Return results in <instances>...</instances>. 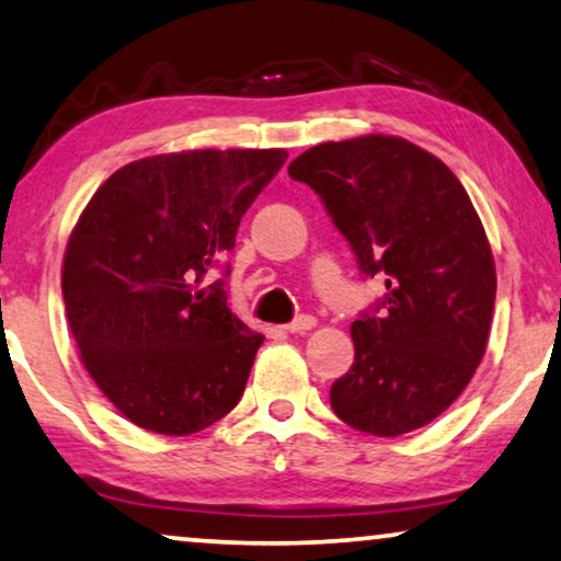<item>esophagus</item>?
<instances>
[{
	"label": "esophagus",
	"mask_w": 561,
	"mask_h": 561,
	"mask_svg": "<svg viewBox=\"0 0 561 561\" xmlns=\"http://www.w3.org/2000/svg\"><path fill=\"white\" fill-rule=\"evenodd\" d=\"M312 328H314L312 314H299V318H295L291 322H287V325H284L287 333H307V330H312Z\"/></svg>",
	"instance_id": "1"
}]
</instances>
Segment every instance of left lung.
Segmentation results:
<instances>
[{"mask_svg":"<svg viewBox=\"0 0 561 561\" xmlns=\"http://www.w3.org/2000/svg\"><path fill=\"white\" fill-rule=\"evenodd\" d=\"M386 295L351 325L356 360L330 389L348 427L399 437L445 412L483 360L495 305L485 228L453 170L386 134L325 141L289 164Z\"/></svg>","mask_w":561,"mask_h":561,"instance_id":"obj_1","label":"left lung"}]
</instances>
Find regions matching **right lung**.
I'll return each mask as SVG.
<instances>
[{
	"instance_id": "add662e5",
	"label": "right lung",
	"mask_w": 561,
	"mask_h": 561,
	"mask_svg": "<svg viewBox=\"0 0 561 561\" xmlns=\"http://www.w3.org/2000/svg\"><path fill=\"white\" fill-rule=\"evenodd\" d=\"M284 149H193L124 164L93 193L62 259L81 360L126 420L157 435L210 427L239 404L264 335L226 305L243 213Z\"/></svg>"
}]
</instances>
